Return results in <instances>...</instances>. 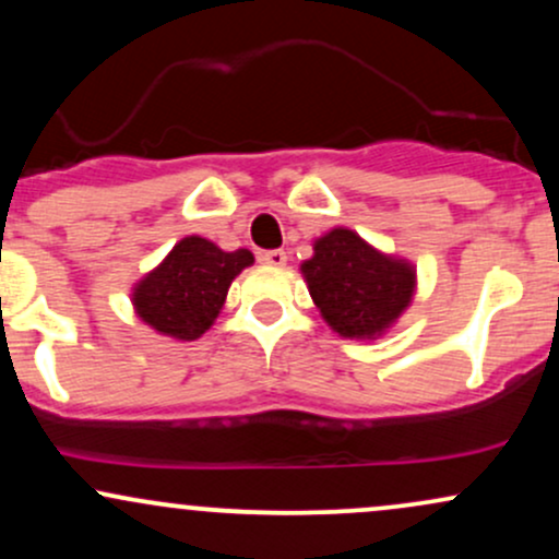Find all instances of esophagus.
<instances>
[{
  "mask_svg": "<svg viewBox=\"0 0 559 559\" xmlns=\"http://www.w3.org/2000/svg\"><path fill=\"white\" fill-rule=\"evenodd\" d=\"M260 260L267 262V265H273V267H284L288 254L284 252V249H271V252H262Z\"/></svg>",
  "mask_w": 559,
  "mask_h": 559,
  "instance_id": "esophagus-1",
  "label": "esophagus"
}]
</instances>
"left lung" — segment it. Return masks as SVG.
I'll list each match as a JSON object with an SVG mask.
<instances>
[{"label":"left lung","mask_w":559,"mask_h":559,"mask_svg":"<svg viewBox=\"0 0 559 559\" xmlns=\"http://www.w3.org/2000/svg\"><path fill=\"white\" fill-rule=\"evenodd\" d=\"M310 297L331 331L344 338L383 336L413 305L418 273L349 228H331L299 265Z\"/></svg>","instance_id":"8db88e82"}]
</instances>
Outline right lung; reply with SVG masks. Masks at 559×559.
<instances>
[{
	"mask_svg": "<svg viewBox=\"0 0 559 559\" xmlns=\"http://www.w3.org/2000/svg\"><path fill=\"white\" fill-rule=\"evenodd\" d=\"M252 262L249 249L223 252L210 239L186 236L133 286V310L163 336L194 342L215 323L234 278Z\"/></svg>",
	"mask_w": 559,
	"mask_h": 559,
	"instance_id": "obj_1",
	"label": "right lung"
}]
</instances>
